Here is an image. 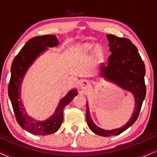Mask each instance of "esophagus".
<instances>
[{
  "mask_svg": "<svg viewBox=\"0 0 157 157\" xmlns=\"http://www.w3.org/2000/svg\"><path fill=\"white\" fill-rule=\"evenodd\" d=\"M91 83L90 81L84 80V81H82L81 82L80 89L81 90H86V89H89V88L91 87Z\"/></svg>",
  "mask_w": 157,
  "mask_h": 157,
  "instance_id": "34e87169",
  "label": "esophagus"
}]
</instances>
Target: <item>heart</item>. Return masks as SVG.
<instances>
[{
    "mask_svg": "<svg viewBox=\"0 0 157 157\" xmlns=\"http://www.w3.org/2000/svg\"><path fill=\"white\" fill-rule=\"evenodd\" d=\"M94 44L91 43H86V44H81L76 48V52L81 55H86L89 53L94 48ZM104 48L99 44L96 45L94 49V54L96 57L100 58L104 54Z\"/></svg>",
    "mask_w": 157,
    "mask_h": 157,
    "instance_id": "b5f03b06",
    "label": "heart"
}]
</instances>
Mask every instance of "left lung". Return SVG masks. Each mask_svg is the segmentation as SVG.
<instances>
[{
    "mask_svg": "<svg viewBox=\"0 0 157 157\" xmlns=\"http://www.w3.org/2000/svg\"><path fill=\"white\" fill-rule=\"evenodd\" d=\"M106 38L109 51L112 53L107 59L106 64H101L100 76L124 91L131 92L135 98V106L132 117L125 125L113 130H106L94 123L90 115L89 104L86 103V118L88 126L96 134L105 137L117 136L129 128L138 118L146 96L145 65L136 47L126 38H119L111 34H107Z\"/></svg>",
    "mask_w": 157,
    "mask_h": 157,
    "instance_id": "left-lung-1",
    "label": "left lung"
}]
</instances>
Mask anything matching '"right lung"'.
Segmentation results:
<instances>
[{
	"label": "right lung",
	"instance_id": "right-lung-1",
	"mask_svg": "<svg viewBox=\"0 0 157 157\" xmlns=\"http://www.w3.org/2000/svg\"><path fill=\"white\" fill-rule=\"evenodd\" d=\"M59 42L54 35L35 36L26 42L13 61L11 76L8 85V96L16 115L17 121L23 129L34 135H48L56 132L63 120V111L76 95L78 91L74 89L62 98L54 113L44 121H38L26 112L21 98V85L27 71L41 53L48 48L56 47Z\"/></svg>",
	"mask_w": 157,
	"mask_h": 157
}]
</instances>
